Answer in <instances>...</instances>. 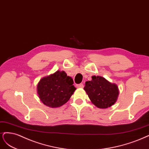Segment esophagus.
Masks as SVG:
<instances>
[{
    "mask_svg": "<svg viewBox=\"0 0 149 149\" xmlns=\"http://www.w3.org/2000/svg\"><path fill=\"white\" fill-rule=\"evenodd\" d=\"M76 87H77V88H84V85L82 84H80L77 85Z\"/></svg>",
    "mask_w": 149,
    "mask_h": 149,
    "instance_id": "obj_1",
    "label": "esophagus"
}]
</instances>
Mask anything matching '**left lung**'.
<instances>
[{"mask_svg":"<svg viewBox=\"0 0 149 149\" xmlns=\"http://www.w3.org/2000/svg\"><path fill=\"white\" fill-rule=\"evenodd\" d=\"M95 107L101 109L111 107L118 100L119 90L116 84L111 83L102 76L92 77L84 88Z\"/></svg>","mask_w":149,"mask_h":149,"instance_id":"left-lung-1","label":"left lung"}]
</instances>
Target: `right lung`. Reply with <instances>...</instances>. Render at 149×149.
Wrapping results in <instances>:
<instances>
[{
	"mask_svg": "<svg viewBox=\"0 0 149 149\" xmlns=\"http://www.w3.org/2000/svg\"><path fill=\"white\" fill-rule=\"evenodd\" d=\"M73 84V79L64 71L57 70L40 80L36 88L38 96L46 106L59 108L68 102L75 92Z\"/></svg>",
	"mask_w": 149,
	"mask_h": 149,
	"instance_id": "1",
	"label": "right lung"
}]
</instances>
